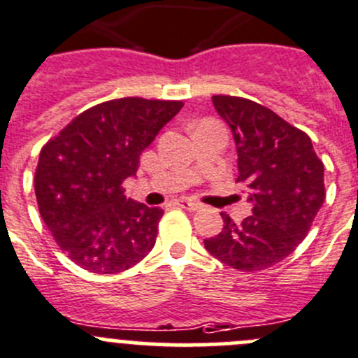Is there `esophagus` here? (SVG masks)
<instances>
[{
	"label": "esophagus",
	"mask_w": 358,
	"mask_h": 358,
	"mask_svg": "<svg viewBox=\"0 0 358 358\" xmlns=\"http://www.w3.org/2000/svg\"><path fill=\"white\" fill-rule=\"evenodd\" d=\"M178 206H182L183 210H189V211H197L203 208V204L196 203V201H190V199H180L178 201Z\"/></svg>",
	"instance_id": "1"
}]
</instances>
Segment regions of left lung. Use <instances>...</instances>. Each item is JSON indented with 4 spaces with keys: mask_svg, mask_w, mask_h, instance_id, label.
Segmentation results:
<instances>
[{
    "mask_svg": "<svg viewBox=\"0 0 358 358\" xmlns=\"http://www.w3.org/2000/svg\"><path fill=\"white\" fill-rule=\"evenodd\" d=\"M238 152V182L248 187L252 215L204 239V248L239 271H262L282 262L306 238L325 201L324 162L310 136L273 110L234 96H213Z\"/></svg>",
    "mask_w": 358,
    "mask_h": 358,
    "instance_id": "obj_1",
    "label": "left lung"
}]
</instances>
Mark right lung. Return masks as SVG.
Segmentation results:
<instances>
[{
	"label": "right lung",
	"mask_w": 358,
	"mask_h": 358,
	"mask_svg": "<svg viewBox=\"0 0 358 358\" xmlns=\"http://www.w3.org/2000/svg\"><path fill=\"white\" fill-rule=\"evenodd\" d=\"M182 101L122 98L80 113L40 152L38 210L62 253L75 264L115 275L155 245L164 211L124 196L140 155L182 110Z\"/></svg>",
	"instance_id": "1"
}]
</instances>
